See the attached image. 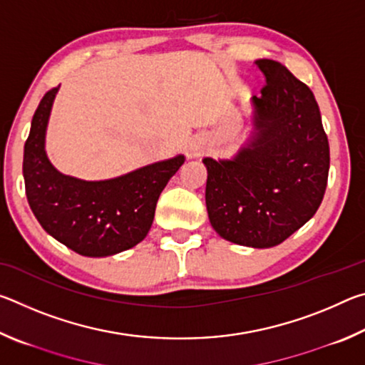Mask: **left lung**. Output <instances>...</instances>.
<instances>
[{
	"label": "left lung",
	"mask_w": 365,
	"mask_h": 365,
	"mask_svg": "<svg viewBox=\"0 0 365 365\" xmlns=\"http://www.w3.org/2000/svg\"><path fill=\"white\" fill-rule=\"evenodd\" d=\"M256 132L233 160L206 158V206L228 242L270 248L317 212L330 168L329 138L311 88L274 59L256 61Z\"/></svg>",
	"instance_id": "left-lung-1"
}]
</instances>
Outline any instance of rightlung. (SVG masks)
I'll return each instance as SVG.
<instances>
[{"instance_id":"obj_1","label":"right lung","mask_w":365,"mask_h":365,"mask_svg":"<svg viewBox=\"0 0 365 365\" xmlns=\"http://www.w3.org/2000/svg\"><path fill=\"white\" fill-rule=\"evenodd\" d=\"M58 86L36 108L24 146V180L30 209L40 225L88 257L133 248L150 232L160 191L185 163L183 156L163 160L103 182L63 175L45 153V132Z\"/></svg>"}]
</instances>
